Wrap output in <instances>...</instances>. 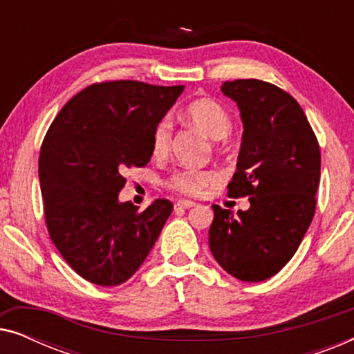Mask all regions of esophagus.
I'll use <instances>...</instances> for the list:
<instances>
[{"instance_id": "esophagus-1", "label": "esophagus", "mask_w": 354, "mask_h": 354, "mask_svg": "<svg viewBox=\"0 0 354 354\" xmlns=\"http://www.w3.org/2000/svg\"><path fill=\"white\" fill-rule=\"evenodd\" d=\"M193 206H195V203L188 201V200H178V201H176V205H174V207H176V211L190 209V207H193Z\"/></svg>"}]
</instances>
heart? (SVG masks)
Wrapping results in <instances>:
<instances>
[{
    "label": "heart",
    "mask_w": 354,
    "mask_h": 354,
    "mask_svg": "<svg viewBox=\"0 0 354 354\" xmlns=\"http://www.w3.org/2000/svg\"><path fill=\"white\" fill-rule=\"evenodd\" d=\"M183 115L192 125L212 140L224 138L232 129V119L224 106L214 100L200 98L187 104ZM171 145V125L159 120L151 133V151L156 158L166 156ZM219 182V174L211 169H182L167 180V187L187 196H200Z\"/></svg>",
    "instance_id": "1"
}]
</instances>
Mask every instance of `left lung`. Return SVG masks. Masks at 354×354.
Instances as JSON below:
<instances>
[{"mask_svg": "<svg viewBox=\"0 0 354 354\" xmlns=\"http://www.w3.org/2000/svg\"><path fill=\"white\" fill-rule=\"evenodd\" d=\"M243 137L229 196L250 198L234 214L212 205L209 248L225 272L263 282L293 258L316 211L321 149L298 101L269 82H224Z\"/></svg>", "mask_w": 354, "mask_h": 354, "instance_id": "left-lung-1", "label": "left lung"}]
</instances>
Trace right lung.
Masks as SVG:
<instances>
[{
  "instance_id": "add662e5",
  "label": "right lung",
  "mask_w": 354,
  "mask_h": 354,
  "mask_svg": "<svg viewBox=\"0 0 354 354\" xmlns=\"http://www.w3.org/2000/svg\"><path fill=\"white\" fill-rule=\"evenodd\" d=\"M182 91L137 80L93 84L48 129L38 159L46 227L66 263L91 283L132 277L171 216L169 200L138 211L119 192L127 169L149 162L154 125Z\"/></svg>"
}]
</instances>
